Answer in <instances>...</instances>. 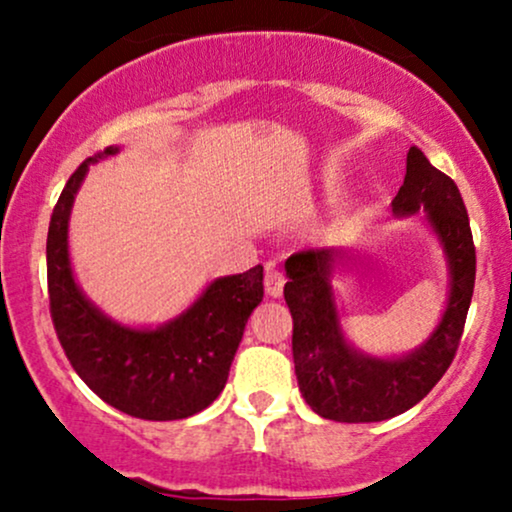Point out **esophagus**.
Returning <instances> with one entry per match:
<instances>
[{"instance_id":"34e87169","label":"esophagus","mask_w":512,"mask_h":512,"mask_svg":"<svg viewBox=\"0 0 512 512\" xmlns=\"http://www.w3.org/2000/svg\"><path fill=\"white\" fill-rule=\"evenodd\" d=\"M264 289L272 298H279L284 293V274L274 264H267V269H264Z\"/></svg>"}]
</instances>
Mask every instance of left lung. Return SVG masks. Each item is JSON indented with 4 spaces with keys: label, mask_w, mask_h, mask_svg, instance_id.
Instances as JSON below:
<instances>
[{
    "label": "left lung",
    "mask_w": 512,
    "mask_h": 512,
    "mask_svg": "<svg viewBox=\"0 0 512 512\" xmlns=\"http://www.w3.org/2000/svg\"><path fill=\"white\" fill-rule=\"evenodd\" d=\"M424 211L448 262V303L424 344L402 356L356 349L342 330L332 276L349 262L344 248L303 250L286 260L284 298L293 317V363L305 402L322 419L370 424L421 402L450 368L474 293L477 252L462 195L448 175L411 146L407 175L392 199L397 219Z\"/></svg>",
    "instance_id": "left-lung-1"
}]
</instances>
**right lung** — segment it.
Masks as SVG:
<instances>
[{
	"mask_svg": "<svg viewBox=\"0 0 512 512\" xmlns=\"http://www.w3.org/2000/svg\"><path fill=\"white\" fill-rule=\"evenodd\" d=\"M108 146L86 158L64 185L48 231V293L57 339L79 378L110 407L146 421L187 419L226 387L248 317L262 303V267L219 276L190 308L158 327L113 320L86 298L69 260V216L88 168L115 156Z\"/></svg>",
	"mask_w": 512,
	"mask_h": 512,
	"instance_id": "obj_1",
	"label": "right lung"
}]
</instances>
